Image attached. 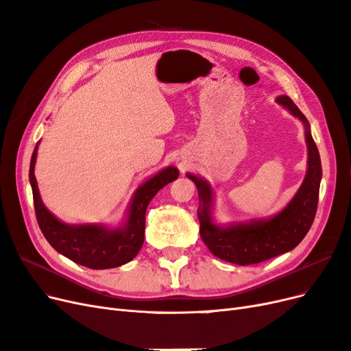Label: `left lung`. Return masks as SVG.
Wrapping results in <instances>:
<instances>
[{
	"label": "left lung",
	"instance_id": "1",
	"mask_svg": "<svg viewBox=\"0 0 351 351\" xmlns=\"http://www.w3.org/2000/svg\"><path fill=\"white\" fill-rule=\"evenodd\" d=\"M276 100L303 122L308 144L306 176L285 210L271 219L219 226L211 217L213 191L210 185L201 178L186 175L197 185L201 201L198 219L202 242L213 255L232 264H258L295 250L309 232L318 207L322 167L318 147L311 135L309 122L289 96H278Z\"/></svg>",
	"mask_w": 351,
	"mask_h": 351
}]
</instances>
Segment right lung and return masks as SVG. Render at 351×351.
<instances>
[{
	"label": "right lung",
	"mask_w": 351,
	"mask_h": 351,
	"mask_svg": "<svg viewBox=\"0 0 351 351\" xmlns=\"http://www.w3.org/2000/svg\"><path fill=\"white\" fill-rule=\"evenodd\" d=\"M38 145L39 143L32 154L29 179L38 224L49 245L71 261L92 269L115 268L132 261L144 242L147 206L163 186L178 179V169L172 166L163 169L135 191L128 208V219L121 228L108 229L101 224H65L56 219L40 199L35 178Z\"/></svg>",
	"instance_id": "obj_1"
}]
</instances>
